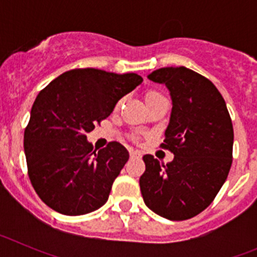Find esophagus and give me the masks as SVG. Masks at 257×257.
<instances>
[{
	"label": "esophagus",
	"instance_id": "esophagus-1",
	"mask_svg": "<svg viewBox=\"0 0 257 257\" xmlns=\"http://www.w3.org/2000/svg\"><path fill=\"white\" fill-rule=\"evenodd\" d=\"M130 157L131 158H140V157H142V154H140L139 151H131Z\"/></svg>",
	"mask_w": 257,
	"mask_h": 257
}]
</instances>
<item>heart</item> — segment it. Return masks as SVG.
I'll use <instances>...</instances> for the list:
<instances>
[{"instance_id": "1", "label": "heart", "mask_w": 257, "mask_h": 257, "mask_svg": "<svg viewBox=\"0 0 257 257\" xmlns=\"http://www.w3.org/2000/svg\"><path fill=\"white\" fill-rule=\"evenodd\" d=\"M163 95L161 94V92L156 91V90H149V91L145 92V101H147V104L152 103L153 100H156V99H158V97H162ZM122 103H123V99H121V100L118 101L117 105H115V109H118L119 106L122 105Z\"/></svg>"}]
</instances>
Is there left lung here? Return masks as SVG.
I'll list each match as a JSON object with an SVG mask.
<instances>
[{"mask_svg": "<svg viewBox=\"0 0 257 257\" xmlns=\"http://www.w3.org/2000/svg\"><path fill=\"white\" fill-rule=\"evenodd\" d=\"M148 78L165 83L171 94V118L161 147L174 153V160L165 165L151 154L143 157V199L166 219H192L212 203L228 178L233 123L219 90L194 70L161 68Z\"/></svg>", "mask_w": 257, "mask_h": 257, "instance_id": "obj_1", "label": "left lung"}]
</instances>
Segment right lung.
<instances>
[{
	"instance_id": "1",
	"label": "right lung",
	"mask_w": 257,
	"mask_h": 257,
	"mask_svg": "<svg viewBox=\"0 0 257 257\" xmlns=\"http://www.w3.org/2000/svg\"><path fill=\"white\" fill-rule=\"evenodd\" d=\"M142 82L136 73L77 68L41 90L24 130V152L32 187L50 208L77 216L108 201L128 151L118 142L94 151L86 133Z\"/></svg>"
}]
</instances>
